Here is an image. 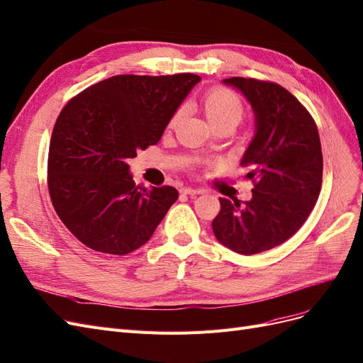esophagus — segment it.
<instances>
[{"label":"esophagus","instance_id":"esophagus-1","mask_svg":"<svg viewBox=\"0 0 363 363\" xmlns=\"http://www.w3.org/2000/svg\"><path fill=\"white\" fill-rule=\"evenodd\" d=\"M180 192L184 194V195H199L203 191L201 189H194V187H182Z\"/></svg>","mask_w":363,"mask_h":363}]
</instances>
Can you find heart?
<instances>
[{
    "label": "heart",
    "instance_id": "1",
    "mask_svg": "<svg viewBox=\"0 0 363 363\" xmlns=\"http://www.w3.org/2000/svg\"><path fill=\"white\" fill-rule=\"evenodd\" d=\"M204 105H206L207 117L215 128L223 123H235L237 124L242 120L243 112H245L240 97L228 89H222V86L210 90L207 93V96L204 99ZM183 114H184L183 106L174 111V114L169 118L168 126L176 128L179 121L182 120Z\"/></svg>",
    "mask_w": 363,
    "mask_h": 363
}]
</instances>
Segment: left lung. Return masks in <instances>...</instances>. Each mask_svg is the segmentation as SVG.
<instances>
[{"label": "left lung", "instance_id": "8db88e82", "mask_svg": "<svg viewBox=\"0 0 363 363\" xmlns=\"http://www.w3.org/2000/svg\"><path fill=\"white\" fill-rule=\"evenodd\" d=\"M222 82L254 109L255 135L240 162L254 189L243 206L219 198L211 228L231 251L254 255L289 240L314 208L323 180L320 136L314 118L284 86L239 77Z\"/></svg>", "mask_w": 363, "mask_h": 363}]
</instances>
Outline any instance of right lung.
Listing matches in <instances>:
<instances>
[{"mask_svg":"<svg viewBox=\"0 0 363 363\" xmlns=\"http://www.w3.org/2000/svg\"><path fill=\"white\" fill-rule=\"evenodd\" d=\"M198 74H117L62 108L48 156V189L58 218L94 251L126 255L150 240L179 192L136 186L128 159L155 145Z\"/></svg>","mask_w":363,"mask_h":363,"instance_id":"obj_1","label":"right lung"}]
</instances>
